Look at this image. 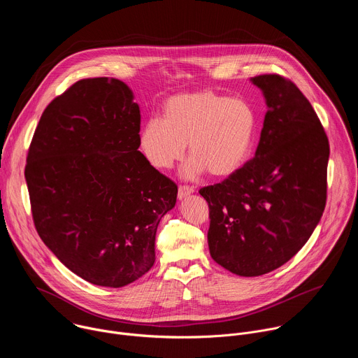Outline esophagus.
<instances>
[{"mask_svg":"<svg viewBox=\"0 0 358 358\" xmlns=\"http://www.w3.org/2000/svg\"><path fill=\"white\" fill-rule=\"evenodd\" d=\"M192 187H189V185H187V184H181L180 187H178V198L181 199V198H185L187 195H189V194H192Z\"/></svg>","mask_w":358,"mask_h":358,"instance_id":"1","label":"esophagus"}]
</instances>
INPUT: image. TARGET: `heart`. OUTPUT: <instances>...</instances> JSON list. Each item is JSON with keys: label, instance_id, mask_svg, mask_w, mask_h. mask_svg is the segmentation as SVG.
Wrapping results in <instances>:
<instances>
[{"label": "heart", "instance_id": "b5f03b06", "mask_svg": "<svg viewBox=\"0 0 358 358\" xmlns=\"http://www.w3.org/2000/svg\"><path fill=\"white\" fill-rule=\"evenodd\" d=\"M258 131V115L249 101L231 99L213 89L173 96L163 119H148L138 134L144 159L167 170L184 157L182 174L194 178L203 171L228 177L248 160Z\"/></svg>", "mask_w": 358, "mask_h": 358}]
</instances>
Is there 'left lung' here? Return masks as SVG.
Returning a JSON list of instances; mask_svg holds the SVG:
<instances>
[{"instance_id": "8db88e82", "label": "left lung", "mask_w": 358, "mask_h": 358, "mask_svg": "<svg viewBox=\"0 0 358 358\" xmlns=\"http://www.w3.org/2000/svg\"><path fill=\"white\" fill-rule=\"evenodd\" d=\"M268 112L255 157L199 194L210 208L213 259L239 276L272 272L303 248L327 199V134L310 101L287 78H252Z\"/></svg>"}]
</instances>
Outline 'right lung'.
Returning <instances> with one entry per match:
<instances>
[{
  "label": "right lung",
  "mask_w": 358,
  "mask_h": 358,
  "mask_svg": "<svg viewBox=\"0 0 358 358\" xmlns=\"http://www.w3.org/2000/svg\"><path fill=\"white\" fill-rule=\"evenodd\" d=\"M140 109L126 83L89 78L43 110L29 144L25 180L34 225L75 275L126 286L156 261L160 220L177 184L138 151Z\"/></svg>",
  "instance_id": "add662e5"
}]
</instances>
